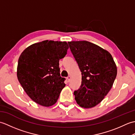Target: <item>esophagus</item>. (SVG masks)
I'll return each instance as SVG.
<instances>
[{"label": "esophagus", "mask_w": 135, "mask_h": 135, "mask_svg": "<svg viewBox=\"0 0 135 135\" xmlns=\"http://www.w3.org/2000/svg\"><path fill=\"white\" fill-rule=\"evenodd\" d=\"M67 80H68V82L70 81V80H71V76L69 75L68 76H67Z\"/></svg>", "instance_id": "34e87169"}]
</instances>
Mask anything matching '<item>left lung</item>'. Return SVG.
<instances>
[{"label": "left lung", "instance_id": "obj_1", "mask_svg": "<svg viewBox=\"0 0 135 135\" xmlns=\"http://www.w3.org/2000/svg\"><path fill=\"white\" fill-rule=\"evenodd\" d=\"M70 50L81 71L82 82L75 90L79 106L92 108L101 102L113 86L117 68L108 51L88 41L68 42Z\"/></svg>", "mask_w": 135, "mask_h": 135}]
</instances>
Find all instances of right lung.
Returning <instances> with one entry per match:
<instances>
[{
	"label": "right lung",
	"instance_id": "right-lung-1",
	"mask_svg": "<svg viewBox=\"0 0 135 135\" xmlns=\"http://www.w3.org/2000/svg\"><path fill=\"white\" fill-rule=\"evenodd\" d=\"M66 42L44 41L28 46L20 55L17 75L33 102L45 107L53 105L65 87L60 76L59 60L67 54Z\"/></svg>",
	"mask_w": 135,
	"mask_h": 135
}]
</instances>
